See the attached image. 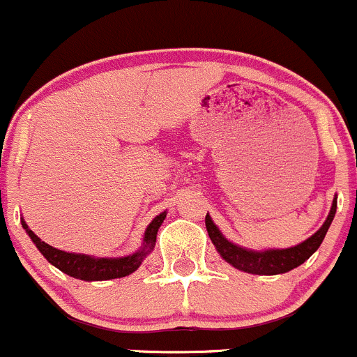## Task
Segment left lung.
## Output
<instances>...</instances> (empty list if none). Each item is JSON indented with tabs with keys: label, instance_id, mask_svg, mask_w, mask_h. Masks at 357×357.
I'll return each instance as SVG.
<instances>
[{
	"label": "left lung",
	"instance_id": "left-lung-1",
	"mask_svg": "<svg viewBox=\"0 0 357 357\" xmlns=\"http://www.w3.org/2000/svg\"><path fill=\"white\" fill-rule=\"evenodd\" d=\"M335 211H337V201H333V204H331L330 215H328L323 227L316 234L310 236L309 239L300 243V245L294 246V248L267 250V252H252V250H245L241 246L232 245L231 241H227L220 234L217 225L211 222V218L208 215L204 218V224H206V231L211 243L217 246L218 253H220L225 262H229L236 269L245 271V273L260 274V276H274V274H283L298 267L300 264L305 262L319 248L324 236H326L328 227H330L331 220H333Z\"/></svg>",
	"mask_w": 357,
	"mask_h": 357
}]
</instances>
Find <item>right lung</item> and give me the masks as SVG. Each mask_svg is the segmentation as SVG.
Instances as JSON below:
<instances>
[{
  "label": "right lung",
  "mask_w": 357,
  "mask_h": 357,
  "mask_svg": "<svg viewBox=\"0 0 357 357\" xmlns=\"http://www.w3.org/2000/svg\"><path fill=\"white\" fill-rule=\"evenodd\" d=\"M167 213H160L147 227L146 236H144V246L140 252L133 253L130 257H123V259H93V257L88 255H76V253H67L62 250L54 248V246L47 245L45 241H41L36 234H34L31 229H27L26 222H22V227L26 229V232L29 234V238L33 239L34 245L38 246V250L41 252V255L55 266L57 269L66 273L67 276H73L76 280L83 281H107V280H116V278H125L128 274H132L133 271L139 269V266L142 264L144 257L154 248V243H156V234L160 225L163 224Z\"/></svg>",
  "instance_id": "obj_1"
}]
</instances>
